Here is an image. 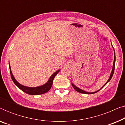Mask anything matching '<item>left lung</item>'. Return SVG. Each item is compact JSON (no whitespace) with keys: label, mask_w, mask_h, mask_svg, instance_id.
<instances>
[{"label":"left lung","mask_w":125,"mask_h":125,"mask_svg":"<svg viewBox=\"0 0 125 125\" xmlns=\"http://www.w3.org/2000/svg\"><path fill=\"white\" fill-rule=\"evenodd\" d=\"M112 47H113V46H112ZM115 51H114V62H113V68H112V72H111V73H110V77H109V79H108V80H107V81L106 83H105V85H104V86H102V88L100 89H99L98 90H97V91H95V92H86V91H85V90H83V89H80V88H78V87H77V86H76V85H74V84H73V83H72V86H73V88H74V89L76 90L77 92H79V93H83V94H94V93H97V92H98L99 91V90H100L102 88H103L105 86V85H106L107 83H108L109 81H110L111 78H112V77H113V74H114V69H115Z\"/></svg>","instance_id":"1"}]
</instances>
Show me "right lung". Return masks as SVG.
I'll return each instance as SVG.
<instances>
[{
	"instance_id": "obj_1",
	"label": "right lung",
	"mask_w": 125,
	"mask_h": 125,
	"mask_svg": "<svg viewBox=\"0 0 125 125\" xmlns=\"http://www.w3.org/2000/svg\"><path fill=\"white\" fill-rule=\"evenodd\" d=\"M9 66H10V74H11V76L12 78V80L15 85L18 87L20 89H21L22 91L25 92V93L28 94L30 95H39V94H42L47 93V92H48L49 90L51 89V87L52 86L53 81V79L56 75L57 74V73L59 72L60 69L58 70L57 71H56L54 72L53 74L51 75V76L49 78L47 83L45 84L41 85V86H37V87H28L26 86H24V85L20 84L19 83H18L15 79L14 77L13 76L12 73L11 66H10V62H9Z\"/></svg>"
}]
</instances>
